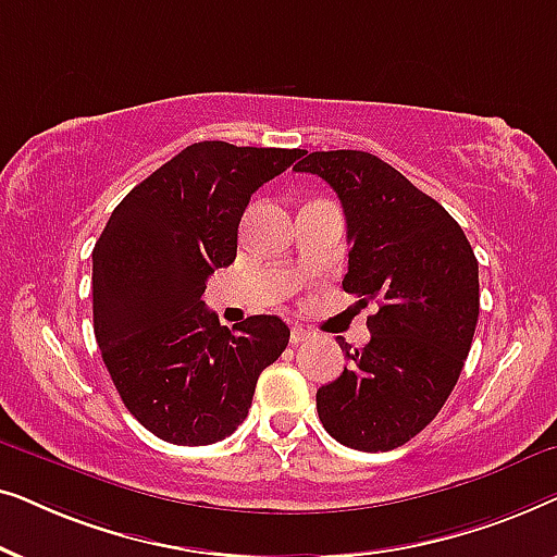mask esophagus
I'll return each mask as SVG.
<instances>
[{"label":"esophagus","instance_id":"1","mask_svg":"<svg viewBox=\"0 0 557 557\" xmlns=\"http://www.w3.org/2000/svg\"><path fill=\"white\" fill-rule=\"evenodd\" d=\"M309 337H311L309 330H304V326H299V324L292 326V345H301V342Z\"/></svg>","mask_w":557,"mask_h":557}]
</instances>
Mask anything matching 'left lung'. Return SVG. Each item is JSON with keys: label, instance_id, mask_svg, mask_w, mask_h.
<instances>
[{"label": "left lung", "instance_id": "1", "mask_svg": "<svg viewBox=\"0 0 557 557\" xmlns=\"http://www.w3.org/2000/svg\"><path fill=\"white\" fill-rule=\"evenodd\" d=\"M337 193L349 265L342 288L370 342L339 339L349 368L317 391L319 421L357 451H391L421 433L451 395L479 319V263L461 225L403 174L357 149L311 151L294 166Z\"/></svg>", "mask_w": 557, "mask_h": 557}]
</instances>
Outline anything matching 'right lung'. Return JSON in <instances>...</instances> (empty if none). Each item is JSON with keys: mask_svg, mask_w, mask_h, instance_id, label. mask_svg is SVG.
Instances as JSON below:
<instances>
[{"mask_svg": "<svg viewBox=\"0 0 557 557\" xmlns=\"http://www.w3.org/2000/svg\"><path fill=\"white\" fill-rule=\"evenodd\" d=\"M304 149L197 141L136 185L94 248V332L136 421L177 446H208L246 421L258 375L288 345L278 317L231 332L202 294L235 261L250 195Z\"/></svg>", "mask_w": 557, "mask_h": 557, "instance_id": "right-lung-1", "label": "right lung"}]
</instances>
